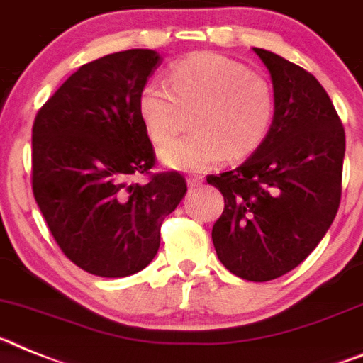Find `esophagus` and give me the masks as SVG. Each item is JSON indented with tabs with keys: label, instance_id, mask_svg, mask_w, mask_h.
<instances>
[{
	"label": "esophagus",
	"instance_id": "34e87169",
	"mask_svg": "<svg viewBox=\"0 0 363 363\" xmlns=\"http://www.w3.org/2000/svg\"><path fill=\"white\" fill-rule=\"evenodd\" d=\"M186 182H188L190 188H199V186L203 184V177H188L186 179Z\"/></svg>",
	"mask_w": 363,
	"mask_h": 363
}]
</instances>
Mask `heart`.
<instances>
[{"label": "heart", "mask_w": 363, "mask_h": 363, "mask_svg": "<svg viewBox=\"0 0 363 363\" xmlns=\"http://www.w3.org/2000/svg\"><path fill=\"white\" fill-rule=\"evenodd\" d=\"M168 82L169 89L147 82L137 100L138 118L155 146L172 143L186 128V116L194 115V137L160 151L168 168L204 172L228 155L245 160L270 137L276 116L274 91L247 65L201 52L179 62Z\"/></svg>", "instance_id": "1"}]
</instances>
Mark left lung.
<instances>
[{
    "mask_svg": "<svg viewBox=\"0 0 363 363\" xmlns=\"http://www.w3.org/2000/svg\"><path fill=\"white\" fill-rule=\"evenodd\" d=\"M254 52L272 78V131L239 168L206 181L225 197L212 228L219 261L242 279L270 281L296 269L333 225L345 131L311 72L270 50Z\"/></svg>",
    "mask_w": 363,
    "mask_h": 363,
    "instance_id": "8db88e82",
    "label": "left lung"
}]
</instances>
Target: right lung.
Instances as JSON below:
<instances>
[{
    "mask_svg": "<svg viewBox=\"0 0 363 363\" xmlns=\"http://www.w3.org/2000/svg\"><path fill=\"white\" fill-rule=\"evenodd\" d=\"M160 64L129 49L82 65L38 111L33 191L65 256L100 277L146 269L164 217L186 194L181 173H151L155 151L138 118V93ZM147 174V183H131Z\"/></svg>",
    "mask_w": 363,
    "mask_h": 363,
    "instance_id": "obj_1",
    "label": "right lung"
}]
</instances>
